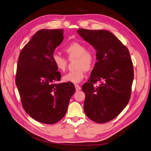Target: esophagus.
Segmentation results:
<instances>
[{"instance_id":"obj_1","label":"esophagus","mask_w":151,"mask_h":151,"mask_svg":"<svg viewBox=\"0 0 151 151\" xmlns=\"http://www.w3.org/2000/svg\"><path fill=\"white\" fill-rule=\"evenodd\" d=\"M75 88H76V89L77 91H80L81 89V86L79 85H78V84H76L75 85Z\"/></svg>"}]
</instances>
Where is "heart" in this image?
I'll use <instances>...</instances> for the list:
<instances>
[{
    "mask_svg": "<svg viewBox=\"0 0 151 151\" xmlns=\"http://www.w3.org/2000/svg\"><path fill=\"white\" fill-rule=\"evenodd\" d=\"M87 50L86 46L79 42H72L64 48L68 58H77L76 66L77 69L63 76V81L74 84L79 83L84 78L85 70L89 71L92 69L94 65L95 57L92 53L87 52ZM52 60L58 70L60 72L65 70L67 60L65 57L55 53L52 55Z\"/></svg>",
    "mask_w": 151,
    "mask_h": 151,
    "instance_id": "obj_1",
    "label": "heart"
}]
</instances>
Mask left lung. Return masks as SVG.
I'll use <instances>...</instances> for the list:
<instances>
[{
	"label": "left lung",
	"mask_w": 151,
	"mask_h": 151,
	"mask_svg": "<svg viewBox=\"0 0 151 151\" xmlns=\"http://www.w3.org/2000/svg\"><path fill=\"white\" fill-rule=\"evenodd\" d=\"M96 51L91 76L82 86L85 93L84 110L94 122L106 123L123 111L130 98L134 80L129 50L110 31L79 29L77 31ZM101 81L94 87L93 84Z\"/></svg>",
	"instance_id": "left-lung-1"
}]
</instances>
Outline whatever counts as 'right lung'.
I'll use <instances>...</instances> for the list:
<instances>
[{
    "label": "right lung",
    "instance_id": "add662e5",
    "mask_svg": "<svg viewBox=\"0 0 151 151\" xmlns=\"http://www.w3.org/2000/svg\"><path fill=\"white\" fill-rule=\"evenodd\" d=\"M63 30L43 29L33 35L20 53L16 84L22 107L31 118L54 124L65 116L76 92L73 83H57L61 74L52 55L63 40Z\"/></svg>",
    "mask_w": 151,
    "mask_h": 151
}]
</instances>
